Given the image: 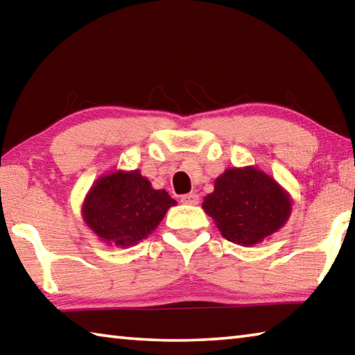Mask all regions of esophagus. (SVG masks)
Instances as JSON below:
<instances>
[{
  "label": "esophagus",
  "instance_id": "obj_1",
  "mask_svg": "<svg viewBox=\"0 0 355 355\" xmlns=\"http://www.w3.org/2000/svg\"><path fill=\"white\" fill-rule=\"evenodd\" d=\"M182 203H186V205H197L199 203V196L196 192H189V194L182 196Z\"/></svg>",
  "mask_w": 355,
  "mask_h": 355
}]
</instances>
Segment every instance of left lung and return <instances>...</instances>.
<instances>
[{
  "mask_svg": "<svg viewBox=\"0 0 355 355\" xmlns=\"http://www.w3.org/2000/svg\"><path fill=\"white\" fill-rule=\"evenodd\" d=\"M202 207L228 241L254 245L285 224L291 200L266 173L244 167L222 173Z\"/></svg>",
  "mask_w": 355,
  "mask_h": 355,
  "instance_id": "8db88e82",
  "label": "left lung"
}]
</instances>
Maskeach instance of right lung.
Listing matches in <instances>:
<instances>
[{
    "label": "right lung",
    "mask_w": 355,
    "mask_h": 355,
    "mask_svg": "<svg viewBox=\"0 0 355 355\" xmlns=\"http://www.w3.org/2000/svg\"><path fill=\"white\" fill-rule=\"evenodd\" d=\"M175 200L135 172L101 177L84 202L86 224L107 244L130 248L150 235Z\"/></svg>",
    "instance_id": "1"
}]
</instances>
